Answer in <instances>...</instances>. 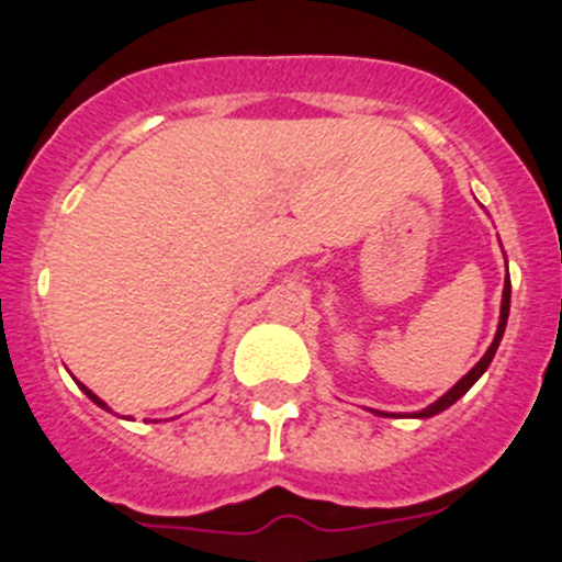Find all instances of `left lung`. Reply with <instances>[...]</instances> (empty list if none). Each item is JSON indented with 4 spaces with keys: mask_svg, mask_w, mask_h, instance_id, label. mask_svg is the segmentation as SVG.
Wrapping results in <instances>:
<instances>
[{
    "mask_svg": "<svg viewBox=\"0 0 562 562\" xmlns=\"http://www.w3.org/2000/svg\"><path fill=\"white\" fill-rule=\"evenodd\" d=\"M508 307H512V280H508V277H506V288H503V304H501V323H497V334H495V339H492L490 350H486V353L481 356V361H479V364H475L473 370H470L468 375L462 378V381L454 383V386H451L449 391H446V394L440 396L438 402H432V405H429V407H424V411L413 413V418H429V416H435V413H443L446 407H451V405H454V402L459 400V396H464V394H468V389L473 386V383L479 381L481 375H484V372H486V367H490V364H492V359H495V350H497V345H501V339H503V331H506ZM375 413H381V411H375ZM381 416H389V413H381Z\"/></svg>",
    "mask_w": 562,
    "mask_h": 562,
    "instance_id": "left-lung-1",
    "label": "left lung"
}]
</instances>
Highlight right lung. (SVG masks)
<instances>
[{
	"mask_svg": "<svg viewBox=\"0 0 562 562\" xmlns=\"http://www.w3.org/2000/svg\"><path fill=\"white\" fill-rule=\"evenodd\" d=\"M78 386H81V389H83V394H87V396H89V400H92V402H94V405L105 407V411H108V405H105V402H103V400H100V396H98V394H92V391H89L87 386H83V383H78Z\"/></svg>",
	"mask_w": 562,
	"mask_h": 562,
	"instance_id": "1",
	"label": "right lung"
}]
</instances>
